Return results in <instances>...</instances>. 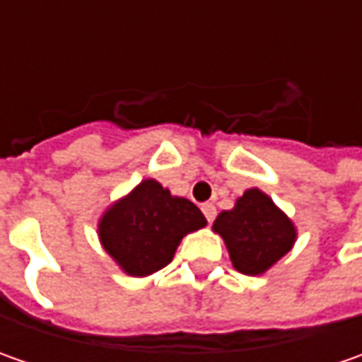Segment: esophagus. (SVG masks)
<instances>
[{
	"mask_svg": "<svg viewBox=\"0 0 362 362\" xmlns=\"http://www.w3.org/2000/svg\"><path fill=\"white\" fill-rule=\"evenodd\" d=\"M202 211H203V216H205V219H207L209 223L216 219L217 211H216V205H214V203H203Z\"/></svg>",
	"mask_w": 362,
	"mask_h": 362,
	"instance_id": "obj_1",
	"label": "esophagus"
}]
</instances>
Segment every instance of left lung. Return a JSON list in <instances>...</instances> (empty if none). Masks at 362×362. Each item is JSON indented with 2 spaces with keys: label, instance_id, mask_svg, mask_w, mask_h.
Wrapping results in <instances>:
<instances>
[{
  "label": "left lung",
  "instance_id": "1",
  "mask_svg": "<svg viewBox=\"0 0 362 362\" xmlns=\"http://www.w3.org/2000/svg\"><path fill=\"white\" fill-rule=\"evenodd\" d=\"M214 231L228 245L233 268L245 276L270 270L296 242L292 219L256 187L247 189L233 209L217 216Z\"/></svg>",
  "mask_w": 362,
  "mask_h": 362
}]
</instances>
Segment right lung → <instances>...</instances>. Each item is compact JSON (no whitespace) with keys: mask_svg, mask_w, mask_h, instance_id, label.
<instances>
[{"mask_svg":"<svg viewBox=\"0 0 362 362\" xmlns=\"http://www.w3.org/2000/svg\"><path fill=\"white\" fill-rule=\"evenodd\" d=\"M205 223L195 203L171 195L155 179H145L106 209L98 221V238L122 272L145 278L165 268L183 235Z\"/></svg>","mask_w":362,"mask_h":362,"instance_id":"1","label":"right lung"}]
</instances>
